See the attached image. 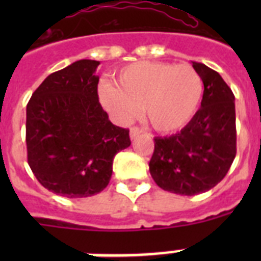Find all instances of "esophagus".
Instances as JSON below:
<instances>
[{"mask_svg":"<svg viewBox=\"0 0 261 261\" xmlns=\"http://www.w3.org/2000/svg\"><path fill=\"white\" fill-rule=\"evenodd\" d=\"M143 131L142 128H139V127H131V130H130V138L131 139H135L138 135L142 134Z\"/></svg>","mask_w":261,"mask_h":261,"instance_id":"esophagus-1","label":"esophagus"}]
</instances>
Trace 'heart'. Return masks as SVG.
Wrapping results in <instances>:
<instances>
[{"label":"heart","instance_id":"heart-1","mask_svg":"<svg viewBox=\"0 0 261 261\" xmlns=\"http://www.w3.org/2000/svg\"><path fill=\"white\" fill-rule=\"evenodd\" d=\"M204 85L188 63L141 61L123 67L115 75V87L101 84L98 97L119 123H128L143 108L154 130L173 133L194 119Z\"/></svg>","mask_w":261,"mask_h":261}]
</instances>
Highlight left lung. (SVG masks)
<instances>
[{"label":"left lung","mask_w":261,"mask_h":261,"mask_svg":"<svg viewBox=\"0 0 261 261\" xmlns=\"http://www.w3.org/2000/svg\"><path fill=\"white\" fill-rule=\"evenodd\" d=\"M204 92L194 119L177 134L154 138L149 171L155 184L192 196L215 187L236 157L234 94L215 70L192 62Z\"/></svg>","instance_id":"obj_1"}]
</instances>
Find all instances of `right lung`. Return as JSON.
I'll use <instances>...</instances> for the list:
<instances>
[{"instance_id": "1", "label": "right lung", "mask_w": 261, "mask_h": 261, "mask_svg": "<svg viewBox=\"0 0 261 261\" xmlns=\"http://www.w3.org/2000/svg\"><path fill=\"white\" fill-rule=\"evenodd\" d=\"M98 61L81 59L50 74L27 104L28 164L44 188L65 198L101 192L116 153L131 145L98 102Z\"/></svg>"}]
</instances>
